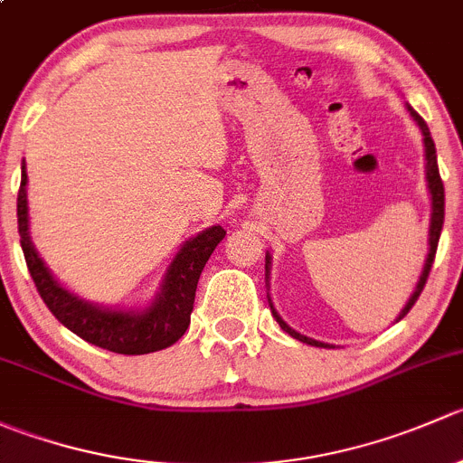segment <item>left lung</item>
I'll list each match as a JSON object with an SVG mask.
<instances>
[{"label": "left lung", "mask_w": 463, "mask_h": 463, "mask_svg": "<svg viewBox=\"0 0 463 463\" xmlns=\"http://www.w3.org/2000/svg\"><path fill=\"white\" fill-rule=\"evenodd\" d=\"M408 111H410V116H412L414 123L419 125V129H421V134H423V147H426V181H428V190H430L432 214H430V237H428V244H430V250H428V258H426V264H423L421 278H419L417 288H414V293H412V296H410L408 305H405L403 311H401V314H399V320L403 318V316L408 314L410 309H412L414 302H417L419 296H421L423 287H426V279H428V275H430L432 261H434V253H437L439 235H441V228H443V181H441V176H439L437 149H434V141H432V137H430V129H428L426 120H423L421 116H419L417 111H414L410 105H408ZM269 275H270V255L266 253V282H269ZM269 305H270V311H273V318L279 322V326H282V329L287 331L288 335H293V338L302 340V343H307V345H314V347H331V345L320 343V340L307 338V335L298 334L296 329H291V326H288L287 322L279 318V314H278V311H275V307H273V302H270V298H269Z\"/></svg>", "instance_id": "obj_1"}]
</instances>
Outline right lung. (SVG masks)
Masks as SVG:
<instances>
[{
	"label": "right lung",
	"mask_w": 463,
	"mask_h": 463,
	"mask_svg": "<svg viewBox=\"0 0 463 463\" xmlns=\"http://www.w3.org/2000/svg\"><path fill=\"white\" fill-rule=\"evenodd\" d=\"M26 184H29V176H26V167L22 165V184L17 193V231H20V244L33 282L51 314L82 340L114 354L141 356V354H152L175 345L190 325L199 275L219 241L226 237V231L222 226H210L197 237H190L172 260L163 278L161 291L156 293L147 309H111V307L93 305L73 296L46 269L29 235Z\"/></svg>",
	"instance_id": "1"
}]
</instances>
